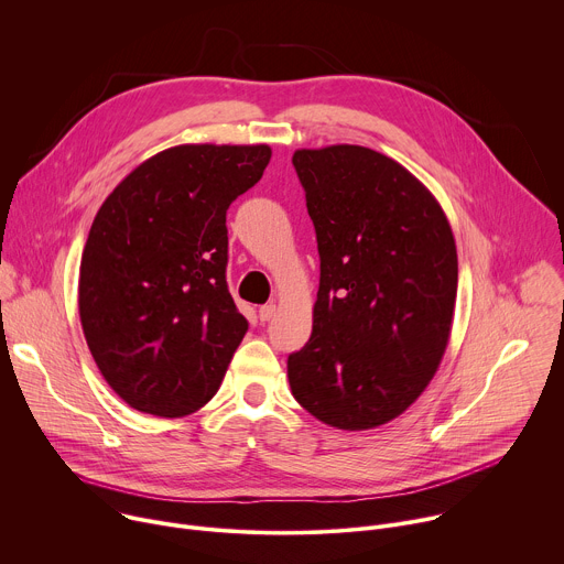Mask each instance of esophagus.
Here are the masks:
<instances>
[{
  "instance_id": "1",
  "label": "esophagus",
  "mask_w": 564,
  "mask_h": 564,
  "mask_svg": "<svg viewBox=\"0 0 564 564\" xmlns=\"http://www.w3.org/2000/svg\"><path fill=\"white\" fill-rule=\"evenodd\" d=\"M274 314H276V305L274 303H265V305L259 307V318L261 321H270Z\"/></svg>"
}]
</instances>
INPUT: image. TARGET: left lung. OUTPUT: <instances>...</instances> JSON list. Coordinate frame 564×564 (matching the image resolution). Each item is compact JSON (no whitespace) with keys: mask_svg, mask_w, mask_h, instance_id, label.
I'll return each mask as SVG.
<instances>
[{"mask_svg":"<svg viewBox=\"0 0 564 564\" xmlns=\"http://www.w3.org/2000/svg\"><path fill=\"white\" fill-rule=\"evenodd\" d=\"M321 261L312 335L288 357L299 404L335 429L404 413L448 344L457 252L433 194L392 158L357 144L299 149Z\"/></svg>","mask_w":564,"mask_h":564,"instance_id":"obj_1","label":"left lung"}]
</instances>
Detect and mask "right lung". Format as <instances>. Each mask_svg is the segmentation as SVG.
<instances>
[{
	"label": "right lung",
	"mask_w": 564,
	"mask_h": 564,
	"mask_svg": "<svg viewBox=\"0 0 564 564\" xmlns=\"http://www.w3.org/2000/svg\"><path fill=\"white\" fill-rule=\"evenodd\" d=\"M268 144L155 153L102 203L79 263V318L107 383L135 411L196 413L248 333L225 279L229 205Z\"/></svg>",
	"instance_id": "1"
}]
</instances>
